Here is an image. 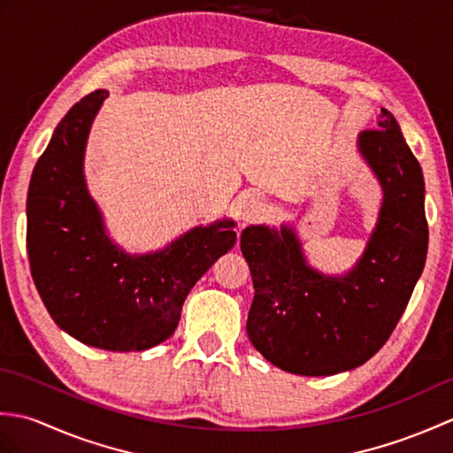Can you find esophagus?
<instances>
[{"mask_svg":"<svg viewBox=\"0 0 453 453\" xmlns=\"http://www.w3.org/2000/svg\"><path fill=\"white\" fill-rule=\"evenodd\" d=\"M266 204L258 195H243L235 200V216L242 221H255L265 214Z\"/></svg>","mask_w":453,"mask_h":453,"instance_id":"esophagus-1","label":"esophagus"}]
</instances>
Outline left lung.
I'll list each match as a JSON object with an SVG mask.
<instances>
[{
  "label": "left lung",
  "mask_w": 453,
  "mask_h": 453,
  "mask_svg": "<svg viewBox=\"0 0 453 453\" xmlns=\"http://www.w3.org/2000/svg\"><path fill=\"white\" fill-rule=\"evenodd\" d=\"M375 130L358 136L362 159L383 198L362 257L349 273L313 268L292 226H249L242 253L255 297L247 334L276 368L333 375L368 362L395 329L428 251L425 177L393 114L381 109Z\"/></svg>",
  "instance_id": "left-lung-1"
}]
</instances>
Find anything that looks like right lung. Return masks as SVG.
Wrapping results in <instances>:
<instances>
[{
	"label": "right lung",
	"mask_w": 453,
	"mask_h": 453,
	"mask_svg": "<svg viewBox=\"0 0 453 453\" xmlns=\"http://www.w3.org/2000/svg\"><path fill=\"white\" fill-rule=\"evenodd\" d=\"M109 91L67 111L38 157L27 196L31 274L56 325L83 344L148 350L175 333L188 292L237 242L234 219L196 226L159 251L112 242L83 173L91 124Z\"/></svg>",
	"instance_id": "right-lung-1"
}]
</instances>
